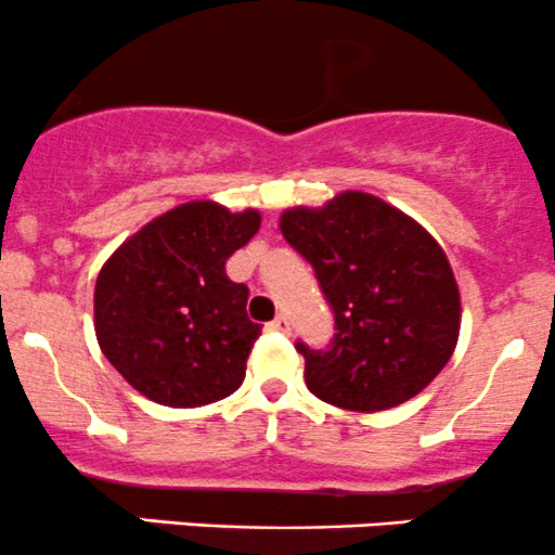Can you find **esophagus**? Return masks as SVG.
I'll use <instances>...</instances> for the list:
<instances>
[{
  "instance_id": "obj_1",
  "label": "esophagus",
  "mask_w": 555,
  "mask_h": 555,
  "mask_svg": "<svg viewBox=\"0 0 555 555\" xmlns=\"http://www.w3.org/2000/svg\"><path fill=\"white\" fill-rule=\"evenodd\" d=\"M268 328H271V332H279V334H289V319L287 315H276V319L271 321V324H268Z\"/></svg>"
}]
</instances>
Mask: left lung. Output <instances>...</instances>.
Listing matches in <instances>:
<instances>
[{
    "label": "left lung",
    "instance_id": "obj_1",
    "mask_svg": "<svg viewBox=\"0 0 555 555\" xmlns=\"http://www.w3.org/2000/svg\"><path fill=\"white\" fill-rule=\"evenodd\" d=\"M279 229L334 310L328 350L295 345L310 392L358 413L416 398L446 369L461 328L459 284L435 236L366 192L284 210Z\"/></svg>",
    "mask_w": 555,
    "mask_h": 555
}]
</instances>
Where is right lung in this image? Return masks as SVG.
Returning <instances> with one entry per match:
<instances>
[{"mask_svg":"<svg viewBox=\"0 0 555 555\" xmlns=\"http://www.w3.org/2000/svg\"><path fill=\"white\" fill-rule=\"evenodd\" d=\"M258 229V210L194 199L139 229L102 266L96 343L144 398L197 408L242 385L260 324L247 319L249 289L227 276V260Z\"/></svg>","mask_w":555,"mask_h":555,"instance_id":"add662e5","label":"right lung"}]
</instances>
